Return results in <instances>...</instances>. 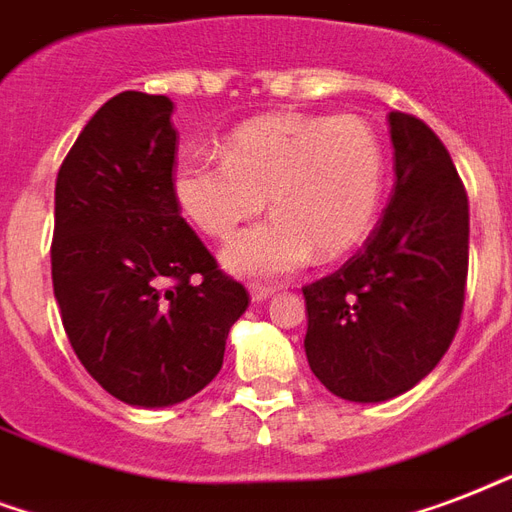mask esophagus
I'll list each match as a JSON object with an SVG mask.
<instances>
[{"instance_id": "obj_1", "label": "esophagus", "mask_w": 512, "mask_h": 512, "mask_svg": "<svg viewBox=\"0 0 512 512\" xmlns=\"http://www.w3.org/2000/svg\"><path fill=\"white\" fill-rule=\"evenodd\" d=\"M273 287H265V284H252L249 287V295H252V303H263V300H268L273 295Z\"/></svg>"}]
</instances>
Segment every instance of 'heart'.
<instances>
[{"instance_id":"obj_1","label":"heart","mask_w":512,"mask_h":512,"mask_svg":"<svg viewBox=\"0 0 512 512\" xmlns=\"http://www.w3.org/2000/svg\"><path fill=\"white\" fill-rule=\"evenodd\" d=\"M171 185L179 209L214 239H228L271 198L276 214L241 233L222 260L241 276L276 279L314 252L335 260L368 236L384 150L360 117L279 112L236 128L222 155L179 158Z\"/></svg>"}]
</instances>
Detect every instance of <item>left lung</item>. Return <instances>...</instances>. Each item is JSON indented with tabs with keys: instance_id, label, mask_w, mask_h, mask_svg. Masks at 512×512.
I'll list each match as a JSON object with an SVG mask.
<instances>
[{
	"instance_id": "obj_1",
	"label": "left lung",
	"mask_w": 512,
	"mask_h": 512,
	"mask_svg": "<svg viewBox=\"0 0 512 512\" xmlns=\"http://www.w3.org/2000/svg\"><path fill=\"white\" fill-rule=\"evenodd\" d=\"M395 187L365 247L303 287L306 357L335 397L384 403L454 341L470 257V204L451 155L419 117L389 112Z\"/></svg>"
}]
</instances>
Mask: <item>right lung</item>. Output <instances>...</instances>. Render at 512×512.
I'll return each mask as SVG.
<instances>
[{
  "mask_svg": "<svg viewBox=\"0 0 512 512\" xmlns=\"http://www.w3.org/2000/svg\"><path fill=\"white\" fill-rule=\"evenodd\" d=\"M171 112L166 96L117 93L56 179L50 263L66 338L109 395L136 408L201 392L249 306L179 214Z\"/></svg>",
  "mask_w": 512,
  "mask_h": 512,
  "instance_id": "obj_1",
  "label": "right lung"
}]
</instances>
